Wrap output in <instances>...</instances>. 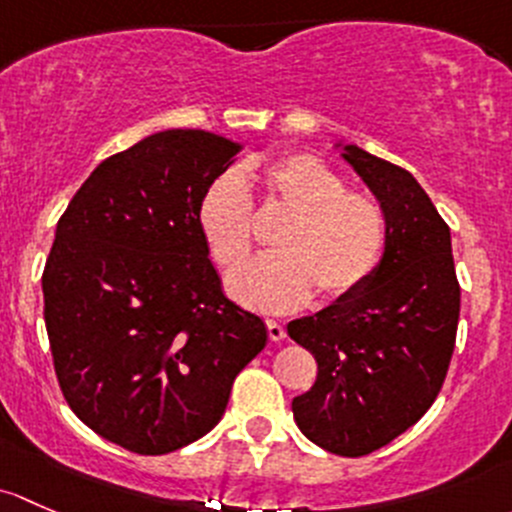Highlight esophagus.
I'll list each match as a JSON object with an SVG mask.
<instances>
[{
    "instance_id": "esophagus-1",
    "label": "esophagus",
    "mask_w": 512,
    "mask_h": 512,
    "mask_svg": "<svg viewBox=\"0 0 512 512\" xmlns=\"http://www.w3.org/2000/svg\"><path fill=\"white\" fill-rule=\"evenodd\" d=\"M266 330H268V337H271L273 342H278V340H283V337H286V328H283L278 320H266Z\"/></svg>"
}]
</instances>
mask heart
<instances>
[{
    "label": "heart",
    "mask_w": 512,
    "mask_h": 512,
    "mask_svg": "<svg viewBox=\"0 0 512 512\" xmlns=\"http://www.w3.org/2000/svg\"><path fill=\"white\" fill-rule=\"evenodd\" d=\"M261 209L288 219L266 254L231 276L229 293L263 313L300 308L313 288L323 300L345 298L377 271L389 239L387 214L370 194L350 192L345 177L318 155L295 152L258 172ZM197 226L214 263L236 271L254 246V204L244 179L224 172L197 204Z\"/></svg>",
    "instance_id": "heart-1"
}]
</instances>
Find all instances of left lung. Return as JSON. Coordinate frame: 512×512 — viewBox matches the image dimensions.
<instances>
[{
  "label": "left lung",
  "mask_w": 512,
  "mask_h": 512,
  "mask_svg": "<svg viewBox=\"0 0 512 512\" xmlns=\"http://www.w3.org/2000/svg\"><path fill=\"white\" fill-rule=\"evenodd\" d=\"M342 157L389 224L377 271L320 313L288 323L318 379L293 399L298 429L337 456H367L414 426L441 392L456 345L461 288L451 231L402 167L357 145Z\"/></svg>",
  "instance_id": "left-lung-1"
}]
</instances>
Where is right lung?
Segmentation results:
<instances>
[{"label": "right lung", "mask_w": 512, "mask_h": 512, "mask_svg": "<svg viewBox=\"0 0 512 512\" xmlns=\"http://www.w3.org/2000/svg\"><path fill=\"white\" fill-rule=\"evenodd\" d=\"M239 150L207 130L150 135L100 162L56 224L41 288L59 387L88 429L142 456L209 434L266 347L197 226Z\"/></svg>", "instance_id": "add662e5"}]
</instances>
